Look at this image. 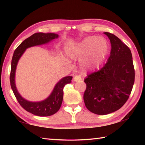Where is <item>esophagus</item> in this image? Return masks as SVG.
I'll use <instances>...</instances> for the list:
<instances>
[{"label": "esophagus", "mask_w": 145, "mask_h": 145, "mask_svg": "<svg viewBox=\"0 0 145 145\" xmlns=\"http://www.w3.org/2000/svg\"><path fill=\"white\" fill-rule=\"evenodd\" d=\"M82 78H81V77L79 75H76L74 77V78H73V80H74L75 82H78V81H80V80H81Z\"/></svg>", "instance_id": "1"}]
</instances>
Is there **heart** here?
<instances>
[{"instance_id":"1","label":"heart","mask_w":145,"mask_h":145,"mask_svg":"<svg viewBox=\"0 0 145 145\" xmlns=\"http://www.w3.org/2000/svg\"><path fill=\"white\" fill-rule=\"evenodd\" d=\"M109 51L107 41L97 36H87L65 48L67 57L70 59L79 61L80 68L84 72L99 67L104 62Z\"/></svg>"}]
</instances>
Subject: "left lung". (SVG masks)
Listing matches in <instances>:
<instances>
[{
	"instance_id": "obj_1",
	"label": "left lung",
	"mask_w": 145,
	"mask_h": 145,
	"mask_svg": "<svg viewBox=\"0 0 145 145\" xmlns=\"http://www.w3.org/2000/svg\"><path fill=\"white\" fill-rule=\"evenodd\" d=\"M111 45L110 56L101 70L84 80L86 107L93 113L105 115L120 109L128 100L135 78L130 48L114 34L104 33Z\"/></svg>"
}]
</instances>
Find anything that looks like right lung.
<instances>
[{
  "instance_id": "obj_1",
  "label": "right lung",
  "mask_w": 145,
  "mask_h": 145,
  "mask_svg": "<svg viewBox=\"0 0 145 145\" xmlns=\"http://www.w3.org/2000/svg\"><path fill=\"white\" fill-rule=\"evenodd\" d=\"M59 37L57 34L37 33L25 39L14 50L11 61L10 73L11 87L19 104L24 109L39 116H48L57 112L60 109L63 99V88L72 82V76H67L56 83L49 96L41 101L32 102L24 99L20 94L15 83L16 67L20 59L26 49L32 46L45 45Z\"/></svg>"
}]
</instances>
